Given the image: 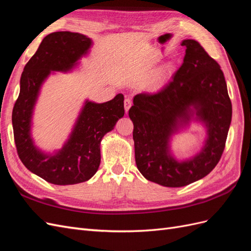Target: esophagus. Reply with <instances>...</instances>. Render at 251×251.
<instances>
[{
    "label": "esophagus",
    "mask_w": 251,
    "mask_h": 251,
    "mask_svg": "<svg viewBox=\"0 0 251 251\" xmlns=\"http://www.w3.org/2000/svg\"><path fill=\"white\" fill-rule=\"evenodd\" d=\"M131 105H132V100H130V98H126V100H125V110H126V112L130 110Z\"/></svg>",
    "instance_id": "34e87169"
}]
</instances>
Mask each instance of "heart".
Instances as JSON below:
<instances>
[{
    "label": "heart",
    "instance_id": "heart-1",
    "mask_svg": "<svg viewBox=\"0 0 251 251\" xmlns=\"http://www.w3.org/2000/svg\"><path fill=\"white\" fill-rule=\"evenodd\" d=\"M173 69V64L172 63H166L162 65L159 70L156 72L155 76L151 79V86H158L162 83L166 78L169 77V75L171 74Z\"/></svg>",
    "mask_w": 251,
    "mask_h": 251
}]
</instances>
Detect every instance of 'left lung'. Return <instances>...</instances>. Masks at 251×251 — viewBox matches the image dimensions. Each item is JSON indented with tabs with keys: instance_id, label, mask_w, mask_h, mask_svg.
Instances as JSON below:
<instances>
[{
	"instance_id": "8db88e82",
	"label": "left lung",
	"mask_w": 251,
	"mask_h": 251,
	"mask_svg": "<svg viewBox=\"0 0 251 251\" xmlns=\"http://www.w3.org/2000/svg\"><path fill=\"white\" fill-rule=\"evenodd\" d=\"M185 55L172 80L159 92L135 95L133 121L135 161L142 176L166 187H181L208 175L218 164L231 123V101L224 74L195 40H184ZM192 120L207 128L204 146L195 156L177 161L170 139Z\"/></svg>"
}]
</instances>
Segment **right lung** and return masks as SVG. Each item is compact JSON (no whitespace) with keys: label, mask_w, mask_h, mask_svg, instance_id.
I'll use <instances>...</instances> for the list:
<instances>
[{"label":"right lung","mask_w":251,"mask_h":251,"mask_svg":"<svg viewBox=\"0 0 251 251\" xmlns=\"http://www.w3.org/2000/svg\"><path fill=\"white\" fill-rule=\"evenodd\" d=\"M92 44L90 37L77 32L50 33L29 59L21 76L20 94L12 110L14 142L23 164L52 184H77L92 178L100 164L102 137L125 115V97L120 93L102 103L86 100L62 149L47 154L34 144L32 115L44 81L52 73L74 69Z\"/></svg>","instance_id":"1"}]
</instances>
